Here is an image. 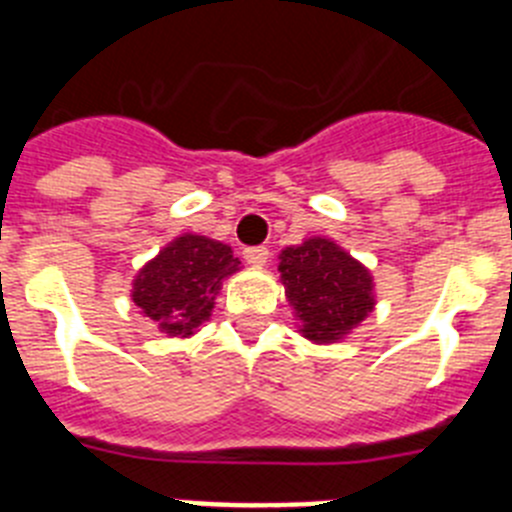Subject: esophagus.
Returning <instances> with one entry per match:
<instances>
[{
  "label": "esophagus",
  "mask_w": 512,
  "mask_h": 512,
  "mask_svg": "<svg viewBox=\"0 0 512 512\" xmlns=\"http://www.w3.org/2000/svg\"><path fill=\"white\" fill-rule=\"evenodd\" d=\"M243 259L253 266H264L266 261H269V248H264V246L246 248V251H243Z\"/></svg>",
  "instance_id": "1"
}]
</instances>
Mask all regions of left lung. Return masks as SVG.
Returning <instances> with one entry per match:
<instances>
[{
	"label": "left lung",
	"instance_id": "1",
	"mask_svg": "<svg viewBox=\"0 0 512 512\" xmlns=\"http://www.w3.org/2000/svg\"><path fill=\"white\" fill-rule=\"evenodd\" d=\"M279 259L284 295L310 341H341L372 312V274L328 238L284 248Z\"/></svg>",
	"mask_w": 512,
	"mask_h": 512
}]
</instances>
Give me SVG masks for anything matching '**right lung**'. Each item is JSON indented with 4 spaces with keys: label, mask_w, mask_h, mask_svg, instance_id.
<instances>
[{
    "label": "right lung",
    "mask_w": 512,
    "mask_h": 512,
    "mask_svg": "<svg viewBox=\"0 0 512 512\" xmlns=\"http://www.w3.org/2000/svg\"><path fill=\"white\" fill-rule=\"evenodd\" d=\"M230 246L205 235H179L133 282V302L169 336H192L210 318L223 279L238 271Z\"/></svg>",
    "instance_id": "1"
}]
</instances>
